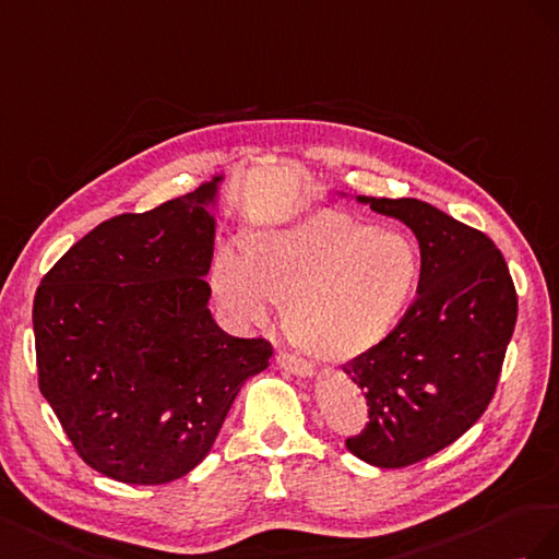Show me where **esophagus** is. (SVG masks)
<instances>
[{
  "label": "esophagus",
  "instance_id": "1",
  "mask_svg": "<svg viewBox=\"0 0 559 559\" xmlns=\"http://www.w3.org/2000/svg\"><path fill=\"white\" fill-rule=\"evenodd\" d=\"M276 362L281 365V368L285 370V372H290V374H295V377H313V368L311 365L307 362V360H299V358H295V356H290V354H278L276 356Z\"/></svg>",
  "mask_w": 559,
  "mask_h": 559
}]
</instances>
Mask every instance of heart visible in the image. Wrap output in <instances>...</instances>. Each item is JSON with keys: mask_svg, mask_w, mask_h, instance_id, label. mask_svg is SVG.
<instances>
[{"mask_svg": "<svg viewBox=\"0 0 559 559\" xmlns=\"http://www.w3.org/2000/svg\"><path fill=\"white\" fill-rule=\"evenodd\" d=\"M421 258L412 238L342 213H313L252 231L241 260L219 250L211 288L238 330L264 328L285 307L293 342L313 358L368 354L403 321Z\"/></svg>", "mask_w": 559, "mask_h": 559, "instance_id": "heart-1", "label": "heart"}]
</instances>
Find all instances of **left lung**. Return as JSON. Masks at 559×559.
I'll return each instance as SVG.
<instances>
[{
	"label": "left lung",
	"instance_id": "8db88e82",
	"mask_svg": "<svg viewBox=\"0 0 559 559\" xmlns=\"http://www.w3.org/2000/svg\"><path fill=\"white\" fill-rule=\"evenodd\" d=\"M356 199L401 219L419 241V295L389 337L344 365L370 424L346 448L403 468L448 448L483 417L518 321V295L489 238L419 199Z\"/></svg>",
	"mask_w": 559,
	"mask_h": 559
}]
</instances>
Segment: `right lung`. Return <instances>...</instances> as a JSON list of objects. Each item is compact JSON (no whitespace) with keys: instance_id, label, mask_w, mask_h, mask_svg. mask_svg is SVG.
Instances as JSON below:
<instances>
[{"instance_id":"obj_1","label":"right lung","mask_w":559,"mask_h":559,"mask_svg":"<svg viewBox=\"0 0 559 559\" xmlns=\"http://www.w3.org/2000/svg\"><path fill=\"white\" fill-rule=\"evenodd\" d=\"M222 182L103 222L37 288L39 391L79 456L111 480L164 485L197 468L274 354L231 337L209 309Z\"/></svg>"}]
</instances>
